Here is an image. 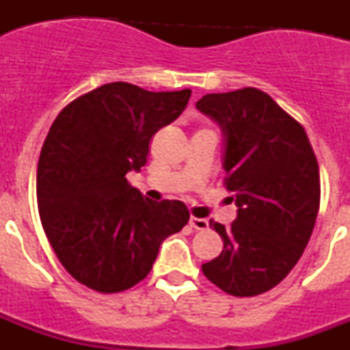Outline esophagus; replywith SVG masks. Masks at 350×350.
<instances>
[{
	"label": "esophagus",
	"mask_w": 350,
	"mask_h": 350,
	"mask_svg": "<svg viewBox=\"0 0 350 350\" xmlns=\"http://www.w3.org/2000/svg\"><path fill=\"white\" fill-rule=\"evenodd\" d=\"M189 224H191V228H194V230H196V231H205V230H208V221H206V219L193 217V215H191Z\"/></svg>",
	"instance_id": "esophagus-1"
}]
</instances>
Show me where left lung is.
<instances>
[{
  "label": "left lung",
  "mask_w": 350,
  "mask_h": 350,
  "mask_svg": "<svg viewBox=\"0 0 350 350\" xmlns=\"http://www.w3.org/2000/svg\"><path fill=\"white\" fill-rule=\"evenodd\" d=\"M196 108L224 133V185L238 206L230 228L210 221L224 247L202 270L228 295H262L286 279L310 240L317 157L303 126L259 89L206 94Z\"/></svg>",
  "instance_id": "1"
}]
</instances>
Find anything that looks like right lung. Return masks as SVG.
I'll list each match as a JSON object with an SVG mask.
<instances>
[{
	"label": "right lung",
	"instance_id": "add662e5",
	"mask_svg": "<svg viewBox=\"0 0 350 350\" xmlns=\"http://www.w3.org/2000/svg\"><path fill=\"white\" fill-rule=\"evenodd\" d=\"M189 98L191 89L112 82L79 96L52 122L36 172L40 219L61 265L89 289L108 295L144 280L161 242L189 221L184 203H152L126 178Z\"/></svg>",
	"mask_w": 350,
	"mask_h": 350
}]
</instances>
